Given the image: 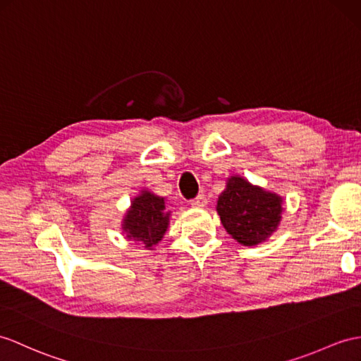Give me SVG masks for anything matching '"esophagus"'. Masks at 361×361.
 <instances>
[{
  "label": "esophagus",
  "mask_w": 361,
  "mask_h": 361,
  "mask_svg": "<svg viewBox=\"0 0 361 361\" xmlns=\"http://www.w3.org/2000/svg\"><path fill=\"white\" fill-rule=\"evenodd\" d=\"M207 202H208L207 197L204 195H200L196 199H192L190 204H191V207H195V208H204V207H207Z\"/></svg>",
  "instance_id": "obj_1"
}]
</instances>
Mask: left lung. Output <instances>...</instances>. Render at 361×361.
<instances>
[{"label": "left lung", "mask_w": 361, "mask_h": 361, "mask_svg": "<svg viewBox=\"0 0 361 361\" xmlns=\"http://www.w3.org/2000/svg\"><path fill=\"white\" fill-rule=\"evenodd\" d=\"M217 214L226 233L243 247L267 242L282 222L283 197L243 176L233 174L217 197Z\"/></svg>", "instance_id": "left-lung-1"}]
</instances>
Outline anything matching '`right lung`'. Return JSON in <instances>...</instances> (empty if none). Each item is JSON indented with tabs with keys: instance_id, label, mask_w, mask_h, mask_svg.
<instances>
[{
	"instance_id": "add662e5",
	"label": "right lung",
	"mask_w": 361,
	"mask_h": 361,
	"mask_svg": "<svg viewBox=\"0 0 361 361\" xmlns=\"http://www.w3.org/2000/svg\"><path fill=\"white\" fill-rule=\"evenodd\" d=\"M171 211L166 209L165 197L154 195L150 190H140L131 199L121 222V230L128 240L153 251L169 230Z\"/></svg>"
}]
</instances>
